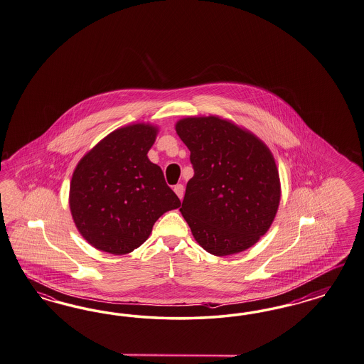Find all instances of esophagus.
I'll use <instances>...</instances> for the list:
<instances>
[{
    "mask_svg": "<svg viewBox=\"0 0 364 364\" xmlns=\"http://www.w3.org/2000/svg\"><path fill=\"white\" fill-rule=\"evenodd\" d=\"M173 191H175L176 195L178 196V199L181 200L183 196H184V186L183 184H177V186H175Z\"/></svg>",
    "mask_w": 364,
    "mask_h": 364,
    "instance_id": "obj_1",
    "label": "esophagus"
}]
</instances>
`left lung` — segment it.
Segmentation results:
<instances>
[{"label":"left lung","mask_w":364,"mask_h":364,"mask_svg":"<svg viewBox=\"0 0 364 364\" xmlns=\"http://www.w3.org/2000/svg\"><path fill=\"white\" fill-rule=\"evenodd\" d=\"M176 133L195 171L180 208L193 238L216 257L247 250L278 211L281 183L273 153L250 130L218 115L181 118Z\"/></svg>","instance_id":"8db88e82"}]
</instances>
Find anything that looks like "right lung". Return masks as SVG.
Wrapping results in <instances>:
<instances>
[{"instance_id": "1", "label": "right lung", "mask_w": 364, "mask_h": 364, "mask_svg": "<svg viewBox=\"0 0 364 364\" xmlns=\"http://www.w3.org/2000/svg\"><path fill=\"white\" fill-rule=\"evenodd\" d=\"M157 126L132 124L107 134L76 165L70 210L88 243L114 255L129 254L151 235L156 220L180 207L163 171L148 159Z\"/></svg>"}]
</instances>
